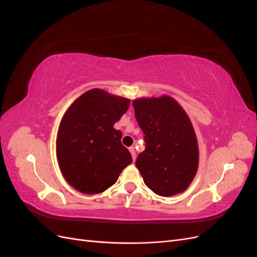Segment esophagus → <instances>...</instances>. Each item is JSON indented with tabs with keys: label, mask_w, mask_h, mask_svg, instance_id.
Here are the masks:
<instances>
[{
	"label": "esophagus",
	"mask_w": 257,
	"mask_h": 257,
	"mask_svg": "<svg viewBox=\"0 0 257 257\" xmlns=\"http://www.w3.org/2000/svg\"><path fill=\"white\" fill-rule=\"evenodd\" d=\"M128 150H130V152H131V154H132V158H133V161H135V160H136V151H135V148H134V147H130Z\"/></svg>",
	"instance_id": "34e87169"
}]
</instances>
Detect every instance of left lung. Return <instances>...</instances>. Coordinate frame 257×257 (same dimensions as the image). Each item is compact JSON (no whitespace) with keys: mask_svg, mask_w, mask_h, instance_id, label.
<instances>
[{"mask_svg":"<svg viewBox=\"0 0 257 257\" xmlns=\"http://www.w3.org/2000/svg\"><path fill=\"white\" fill-rule=\"evenodd\" d=\"M136 120L145 134L146 149L136 167L145 184L160 196L184 192L198 168V144L183 108L168 95L133 100Z\"/></svg>","mask_w":257,"mask_h":257,"instance_id":"obj_1","label":"left lung"}]
</instances>
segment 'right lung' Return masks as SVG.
<instances>
[{"label":"right lung","mask_w":257,"mask_h":257,"mask_svg":"<svg viewBox=\"0 0 257 257\" xmlns=\"http://www.w3.org/2000/svg\"><path fill=\"white\" fill-rule=\"evenodd\" d=\"M126 97L102 89L84 92L62 118L57 136V159L62 175L75 190L98 194L115 183L132 155L113 127L130 107Z\"/></svg>","instance_id":"add662e5"}]
</instances>
